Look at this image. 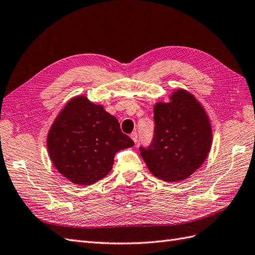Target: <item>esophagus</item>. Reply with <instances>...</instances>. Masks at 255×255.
<instances>
[{
    "mask_svg": "<svg viewBox=\"0 0 255 255\" xmlns=\"http://www.w3.org/2000/svg\"><path fill=\"white\" fill-rule=\"evenodd\" d=\"M130 138H131L133 141H134V143H137V141H138V133L137 132H132L131 134H130Z\"/></svg>",
    "mask_w": 255,
    "mask_h": 255,
    "instance_id": "34e87169",
    "label": "esophagus"
}]
</instances>
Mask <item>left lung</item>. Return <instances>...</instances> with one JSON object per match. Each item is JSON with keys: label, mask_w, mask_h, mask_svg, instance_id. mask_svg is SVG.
<instances>
[{"label": "left lung", "mask_w": 255, "mask_h": 255, "mask_svg": "<svg viewBox=\"0 0 255 255\" xmlns=\"http://www.w3.org/2000/svg\"><path fill=\"white\" fill-rule=\"evenodd\" d=\"M154 133L140 154L159 179L177 182L188 178L208 156L212 129L205 111L185 90L174 92L169 103L154 106Z\"/></svg>", "instance_id": "8db88e82"}]
</instances>
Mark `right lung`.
Wrapping results in <instances>:
<instances>
[{
    "label": "right lung",
    "mask_w": 255,
    "mask_h": 255,
    "mask_svg": "<svg viewBox=\"0 0 255 255\" xmlns=\"http://www.w3.org/2000/svg\"><path fill=\"white\" fill-rule=\"evenodd\" d=\"M54 166L74 183L91 185L108 175L118 151L134 143L117 118L86 97L70 100L47 134Z\"/></svg>",
    "instance_id": "right-lung-1"
}]
</instances>
